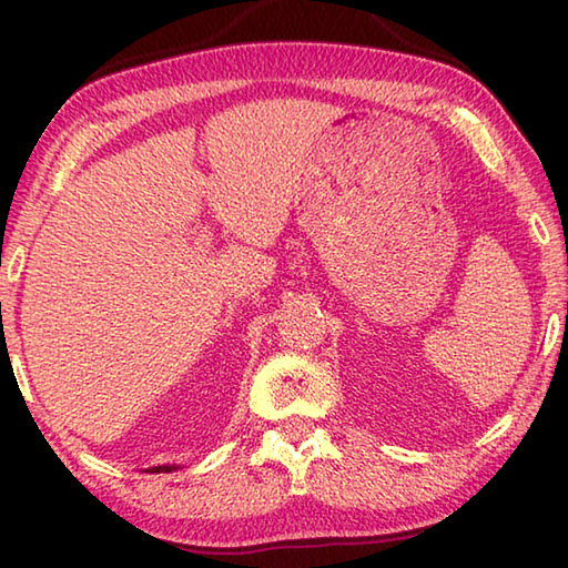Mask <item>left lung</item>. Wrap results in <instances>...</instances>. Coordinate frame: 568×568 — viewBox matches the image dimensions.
Masks as SVG:
<instances>
[{
	"instance_id": "obj_1",
	"label": "left lung",
	"mask_w": 568,
	"mask_h": 568,
	"mask_svg": "<svg viewBox=\"0 0 568 568\" xmlns=\"http://www.w3.org/2000/svg\"><path fill=\"white\" fill-rule=\"evenodd\" d=\"M160 470H162V468H160ZM165 470H168V468H165Z\"/></svg>"
}]
</instances>
